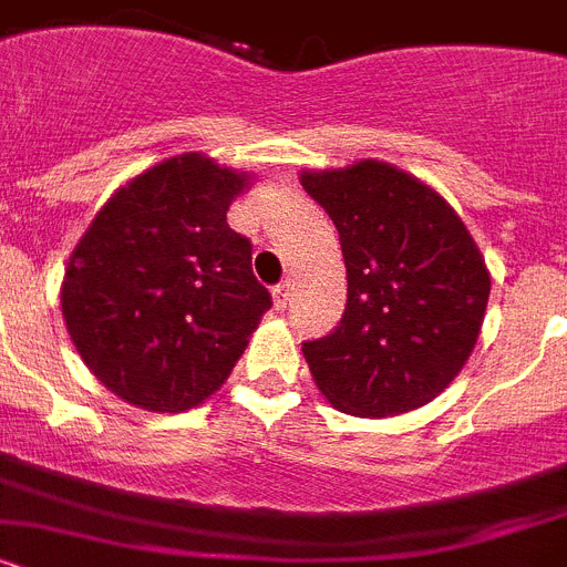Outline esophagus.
Wrapping results in <instances>:
<instances>
[{
  "label": "esophagus",
  "instance_id": "esophagus-1",
  "mask_svg": "<svg viewBox=\"0 0 567 567\" xmlns=\"http://www.w3.org/2000/svg\"><path fill=\"white\" fill-rule=\"evenodd\" d=\"M290 297H293V285L285 279V282H279L277 288H274V308H277V311H285L290 305Z\"/></svg>",
  "mask_w": 567,
  "mask_h": 567
}]
</instances>
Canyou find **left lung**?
Returning <instances> with one entry per match:
<instances>
[{
  "label": "left lung",
  "mask_w": 567,
  "mask_h": 567,
  "mask_svg": "<svg viewBox=\"0 0 567 567\" xmlns=\"http://www.w3.org/2000/svg\"><path fill=\"white\" fill-rule=\"evenodd\" d=\"M331 216L348 270L337 331L305 342L322 396L353 416H396L436 400L474 351L491 274L465 223L431 185L359 159L302 171Z\"/></svg>",
  "instance_id": "left-lung-1"
}]
</instances>
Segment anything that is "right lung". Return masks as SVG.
I'll return each mask as SVG.
<instances>
[{"mask_svg": "<svg viewBox=\"0 0 567 567\" xmlns=\"http://www.w3.org/2000/svg\"><path fill=\"white\" fill-rule=\"evenodd\" d=\"M250 179L205 154L162 159L113 190L73 248L59 297L68 333L127 405H202L270 308L225 216Z\"/></svg>", "mask_w": 567, "mask_h": 567, "instance_id": "add662e5", "label": "right lung"}]
</instances>
